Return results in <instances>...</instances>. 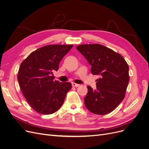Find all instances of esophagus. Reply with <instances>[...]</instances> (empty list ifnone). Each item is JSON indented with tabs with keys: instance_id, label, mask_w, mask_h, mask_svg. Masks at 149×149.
Wrapping results in <instances>:
<instances>
[{
	"instance_id": "34e87169",
	"label": "esophagus",
	"mask_w": 149,
	"mask_h": 149,
	"mask_svg": "<svg viewBox=\"0 0 149 149\" xmlns=\"http://www.w3.org/2000/svg\"><path fill=\"white\" fill-rule=\"evenodd\" d=\"M72 86H73V87H78L79 86V84H76V83H72Z\"/></svg>"
}]
</instances>
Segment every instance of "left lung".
<instances>
[{
  "instance_id": "left-lung-1",
  "label": "left lung",
  "mask_w": 149,
  "mask_h": 149,
  "mask_svg": "<svg viewBox=\"0 0 149 149\" xmlns=\"http://www.w3.org/2000/svg\"><path fill=\"white\" fill-rule=\"evenodd\" d=\"M76 49L91 65V73L100 76L96 90L87 86L86 107L96 114L110 113L125 97L129 82L127 62L119 53L100 44L79 45Z\"/></svg>"
}]
</instances>
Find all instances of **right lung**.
<instances>
[{"label":"right lung","mask_w":149,"mask_h":149,"mask_svg":"<svg viewBox=\"0 0 149 149\" xmlns=\"http://www.w3.org/2000/svg\"><path fill=\"white\" fill-rule=\"evenodd\" d=\"M73 45H48L31 53L20 66L17 79L29 105L40 114H51L63 105L71 88L69 82L55 81L53 73Z\"/></svg>","instance_id":"obj_1"}]
</instances>
